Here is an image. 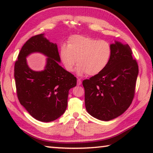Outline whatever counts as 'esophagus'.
<instances>
[{
  "label": "esophagus",
  "mask_w": 153,
  "mask_h": 153,
  "mask_svg": "<svg viewBox=\"0 0 153 153\" xmlns=\"http://www.w3.org/2000/svg\"><path fill=\"white\" fill-rule=\"evenodd\" d=\"M81 84H82V81H81V79H80L79 78H78V79H77V86H80V85H81Z\"/></svg>",
  "instance_id": "obj_1"
}]
</instances>
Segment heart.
<instances>
[{
    "label": "heart",
    "mask_w": 153,
    "mask_h": 153,
    "mask_svg": "<svg viewBox=\"0 0 153 153\" xmlns=\"http://www.w3.org/2000/svg\"><path fill=\"white\" fill-rule=\"evenodd\" d=\"M59 55L67 71H73L77 63V74L96 76L107 67L112 55V48L105 40L75 35L69 38L67 46H61Z\"/></svg>",
    "instance_id": "1"
}]
</instances>
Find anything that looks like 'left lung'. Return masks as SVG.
Wrapping results in <instances>:
<instances>
[{
    "mask_svg": "<svg viewBox=\"0 0 153 153\" xmlns=\"http://www.w3.org/2000/svg\"><path fill=\"white\" fill-rule=\"evenodd\" d=\"M112 55L101 73L84 79L85 106L92 117L109 121L120 116L134 97L138 65L128 45L115 41Z\"/></svg>",
    "mask_w": 153,
    "mask_h": 153,
    "instance_id": "1",
    "label": "left lung"
}]
</instances>
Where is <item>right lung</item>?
I'll use <instances>...</instances> for the list:
<instances>
[{"instance_id":"1","label":"right lung","mask_w":153,"mask_h":153,"mask_svg":"<svg viewBox=\"0 0 153 153\" xmlns=\"http://www.w3.org/2000/svg\"><path fill=\"white\" fill-rule=\"evenodd\" d=\"M34 52L48 56L42 71H33L27 63V56ZM60 62L57 45L46 39L45 33L30 38L15 61L14 77L18 99L31 116L42 122L56 120L63 115L69 90L76 86V77L59 65Z\"/></svg>"}]
</instances>
